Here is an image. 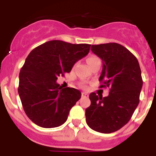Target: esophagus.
I'll return each mask as SVG.
<instances>
[{"mask_svg":"<svg viewBox=\"0 0 156 156\" xmlns=\"http://www.w3.org/2000/svg\"><path fill=\"white\" fill-rule=\"evenodd\" d=\"M82 97H85V98H87V97H89V95H88L86 93H82Z\"/></svg>","mask_w":156,"mask_h":156,"instance_id":"esophagus-1","label":"esophagus"}]
</instances>
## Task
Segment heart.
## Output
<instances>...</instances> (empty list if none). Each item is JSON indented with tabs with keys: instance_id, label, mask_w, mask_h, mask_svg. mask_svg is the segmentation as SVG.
<instances>
[{
	"instance_id": "obj_1",
	"label": "heart",
	"mask_w": 156,
	"mask_h": 156,
	"mask_svg": "<svg viewBox=\"0 0 156 156\" xmlns=\"http://www.w3.org/2000/svg\"><path fill=\"white\" fill-rule=\"evenodd\" d=\"M97 59V57H96V56H90V57H89L87 59L88 63H89L90 62L92 61V60H93V59Z\"/></svg>"
}]
</instances>
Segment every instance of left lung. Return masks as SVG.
Returning a JSON list of instances; mask_svg holds the SVG:
<instances>
[{
    "mask_svg": "<svg viewBox=\"0 0 156 156\" xmlns=\"http://www.w3.org/2000/svg\"><path fill=\"white\" fill-rule=\"evenodd\" d=\"M91 50L103 61L101 87H109L110 93L105 97L90 93L86 122L97 132L111 133L124 126L136 110L143 86L141 70L135 55L122 44H93Z\"/></svg>",
    "mask_w": 156,
    "mask_h": 156,
    "instance_id": "obj_1",
    "label": "left lung"
}]
</instances>
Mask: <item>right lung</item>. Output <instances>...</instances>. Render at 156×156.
Listing matches in <instances>:
<instances>
[{"instance_id": "add662e5", "label": "right lung", "mask_w": 156, "mask_h": 156, "mask_svg": "<svg viewBox=\"0 0 156 156\" xmlns=\"http://www.w3.org/2000/svg\"><path fill=\"white\" fill-rule=\"evenodd\" d=\"M90 46L49 41L28 55L20 70L18 92L24 112L36 125L54 128L67 121L82 93L74 88H62L56 80L70 72L89 53Z\"/></svg>"}]
</instances>
